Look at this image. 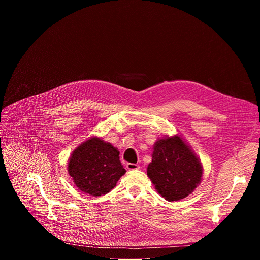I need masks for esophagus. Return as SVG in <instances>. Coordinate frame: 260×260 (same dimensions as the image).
Here are the masks:
<instances>
[{
	"mask_svg": "<svg viewBox=\"0 0 260 260\" xmlns=\"http://www.w3.org/2000/svg\"><path fill=\"white\" fill-rule=\"evenodd\" d=\"M126 168H127L128 170H139V169H140V166H139L138 164H131V162H128V164L126 165Z\"/></svg>",
	"mask_w": 260,
	"mask_h": 260,
	"instance_id": "obj_1",
	"label": "esophagus"
}]
</instances>
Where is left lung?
Segmentation results:
<instances>
[{
    "label": "left lung",
    "mask_w": 260,
    "mask_h": 260,
    "mask_svg": "<svg viewBox=\"0 0 260 260\" xmlns=\"http://www.w3.org/2000/svg\"><path fill=\"white\" fill-rule=\"evenodd\" d=\"M147 175L157 192L169 202L189 196L201 183L203 167L198 156L179 136L158 139Z\"/></svg>",
    "instance_id": "obj_1"
}]
</instances>
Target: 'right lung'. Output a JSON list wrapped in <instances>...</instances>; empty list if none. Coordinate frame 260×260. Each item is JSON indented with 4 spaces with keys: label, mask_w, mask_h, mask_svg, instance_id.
I'll return each instance as SVG.
<instances>
[{
    "label": "right lung",
    "mask_w": 260,
    "mask_h": 260,
    "mask_svg": "<svg viewBox=\"0 0 260 260\" xmlns=\"http://www.w3.org/2000/svg\"><path fill=\"white\" fill-rule=\"evenodd\" d=\"M68 172L84 193L100 197L112 190L125 170L117 148L100 138H91L73 151Z\"/></svg>",
    "instance_id": "1"
}]
</instances>
